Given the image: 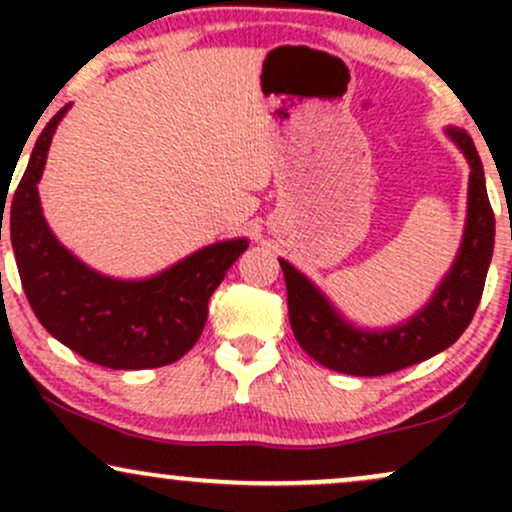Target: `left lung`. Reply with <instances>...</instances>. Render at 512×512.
<instances>
[{
  "label": "left lung",
  "mask_w": 512,
  "mask_h": 512,
  "mask_svg": "<svg viewBox=\"0 0 512 512\" xmlns=\"http://www.w3.org/2000/svg\"><path fill=\"white\" fill-rule=\"evenodd\" d=\"M448 137L460 146L469 168L467 223L460 252L433 298L414 317L390 330H361L346 322L308 276L279 260L289 296V320L298 344L325 368L346 375H387L440 354L460 339L477 313L486 272L493 255L496 219L486 195L484 168L472 137L448 127Z\"/></svg>",
  "instance_id": "1"
}]
</instances>
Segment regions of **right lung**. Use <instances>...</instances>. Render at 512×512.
<instances>
[{
    "label": "right lung",
    "mask_w": 512,
    "mask_h": 512,
    "mask_svg": "<svg viewBox=\"0 0 512 512\" xmlns=\"http://www.w3.org/2000/svg\"><path fill=\"white\" fill-rule=\"evenodd\" d=\"M67 108L40 132L11 199L9 236L23 291L40 325L86 361L113 370L168 366L197 344L211 293L248 250V240L207 245L166 272L139 281L113 279L76 260L50 231L38 197L52 134Z\"/></svg>",
    "instance_id": "obj_1"
}]
</instances>
